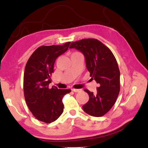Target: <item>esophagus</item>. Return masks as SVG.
Listing matches in <instances>:
<instances>
[{
    "label": "esophagus",
    "instance_id": "34e87169",
    "mask_svg": "<svg viewBox=\"0 0 148 148\" xmlns=\"http://www.w3.org/2000/svg\"><path fill=\"white\" fill-rule=\"evenodd\" d=\"M71 90L73 92H81V90H80V89H74V88H73V89H71Z\"/></svg>",
    "mask_w": 148,
    "mask_h": 148
}]
</instances>
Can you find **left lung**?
Wrapping results in <instances>:
<instances>
[{
  "label": "left lung",
  "mask_w": 148,
  "mask_h": 148,
  "mask_svg": "<svg viewBox=\"0 0 148 148\" xmlns=\"http://www.w3.org/2000/svg\"><path fill=\"white\" fill-rule=\"evenodd\" d=\"M70 49L83 54L86 68L99 86L96 94L84 90L89 100L82 106L85 112L101 117L113 107L120 92V73L117 61L107 46L96 39H83L71 43Z\"/></svg>",
  "instance_id": "obj_1"
}]
</instances>
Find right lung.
I'll use <instances>...</instances> for the list:
<instances>
[{"instance_id": "1", "label": "right lung", "mask_w": 148, "mask_h": 148, "mask_svg": "<svg viewBox=\"0 0 148 148\" xmlns=\"http://www.w3.org/2000/svg\"><path fill=\"white\" fill-rule=\"evenodd\" d=\"M71 42L62 45L41 46L34 52L26 64L23 89L28 108L37 120L53 122L64 111L62 99L70 89L49 88L56 59L68 49Z\"/></svg>"}]
</instances>
